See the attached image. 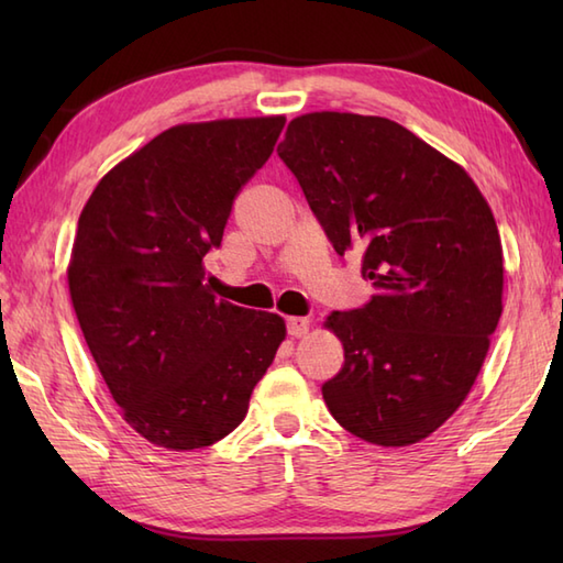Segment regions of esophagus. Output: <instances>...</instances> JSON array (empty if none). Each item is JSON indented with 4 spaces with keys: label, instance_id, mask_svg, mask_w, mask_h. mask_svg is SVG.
Returning a JSON list of instances; mask_svg holds the SVG:
<instances>
[{
    "label": "esophagus",
    "instance_id": "1",
    "mask_svg": "<svg viewBox=\"0 0 563 563\" xmlns=\"http://www.w3.org/2000/svg\"><path fill=\"white\" fill-rule=\"evenodd\" d=\"M285 327H288V333L292 339H302L305 333L309 331V319L305 317H290L288 321H285Z\"/></svg>",
    "mask_w": 563,
    "mask_h": 563
}]
</instances>
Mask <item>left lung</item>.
I'll return each instance as SVG.
<instances>
[{"label": "left lung", "mask_w": 563, "mask_h": 563, "mask_svg": "<svg viewBox=\"0 0 563 563\" xmlns=\"http://www.w3.org/2000/svg\"><path fill=\"white\" fill-rule=\"evenodd\" d=\"M278 157L377 290L327 321L345 353L321 387L331 416L375 445L428 438L470 394L504 309L492 208L462 166L389 118L300 115Z\"/></svg>", "instance_id": "8db88e82"}]
</instances>
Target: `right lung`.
<instances>
[{
    "label": "right lung",
    "instance_id": "right-lung-1",
    "mask_svg": "<svg viewBox=\"0 0 563 563\" xmlns=\"http://www.w3.org/2000/svg\"><path fill=\"white\" fill-rule=\"evenodd\" d=\"M283 125L271 115L164 130L113 166L79 214L71 305L125 421L159 448L230 435L285 339L278 314L218 300L202 283V258Z\"/></svg>",
    "mask_w": 563,
    "mask_h": 563
}]
</instances>
